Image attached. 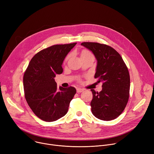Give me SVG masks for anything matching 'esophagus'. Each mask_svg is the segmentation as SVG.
<instances>
[{"label": "esophagus", "mask_w": 154, "mask_h": 154, "mask_svg": "<svg viewBox=\"0 0 154 154\" xmlns=\"http://www.w3.org/2000/svg\"><path fill=\"white\" fill-rule=\"evenodd\" d=\"M84 90V88H77V93H81V92H82Z\"/></svg>", "instance_id": "esophagus-1"}]
</instances>
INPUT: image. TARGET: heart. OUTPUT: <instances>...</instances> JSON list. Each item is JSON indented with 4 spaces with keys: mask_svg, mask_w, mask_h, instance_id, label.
I'll use <instances>...</instances> for the list:
<instances>
[{
    "mask_svg": "<svg viewBox=\"0 0 154 154\" xmlns=\"http://www.w3.org/2000/svg\"><path fill=\"white\" fill-rule=\"evenodd\" d=\"M90 52H88V51H83L82 53V54H81V55H83V54H90Z\"/></svg>",
    "mask_w": 154,
    "mask_h": 154,
    "instance_id": "b5f03b06",
    "label": "heart"
}]
</instances>
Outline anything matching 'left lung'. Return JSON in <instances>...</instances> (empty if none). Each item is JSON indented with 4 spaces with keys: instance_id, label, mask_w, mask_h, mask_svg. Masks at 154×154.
<instances>
[{
    "instance_id": "obj_1",
    "label": "left lung",
    "mask_w": 154,
    "mask_h": 154,
    "mask_svg": "<svg viewBox=\"0 0 154 154\" xmlns=\"http://www.w3.org/2000/svg\"><path fill=\"white\" fill-rule=\"evenodd\" d=\"M81 45L91 51L97 59L95 78L103 82L102 90L93 94L90 106L96 118L110 121L124 111L129 99L130 77L120 54L112 48L98 43L84 42Z\"/></svg>"
}]
</instances>
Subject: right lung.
Instances as JSON below:
<instances>
[{"label": "right lung", "mask_w": 154, "mask_h": 154, "mask_svg": "<svg viewBox=\"0 0 154 154\" xmlns=\"http://www.w3.org/2000/svg\"><path fill=\"white\" fill-rule=\"evenodd\" d=\"M77 43L56 45L43 49L31 59L23 76L25 97L34 113L52 122L63 117L76 93L73 87H57L54 77L63 73L66 56Z\"/></svg>", "instance_id": "add662e5"}]
</instances>
